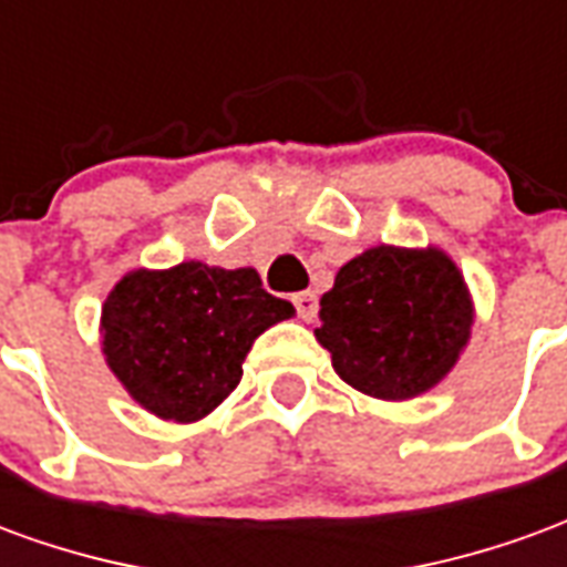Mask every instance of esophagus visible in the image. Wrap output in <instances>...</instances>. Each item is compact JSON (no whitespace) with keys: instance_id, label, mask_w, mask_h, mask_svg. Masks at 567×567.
Here are the masks:
<instances>
[{"instance_id":"34e87169","label":"esophagus","mask_w":567,"mask_h":567,"mask_svg":"<svg viewBox=\"0 0 567 567\" xmlns=\"http://www.w3.org/2000/svg\"><path fill=\"white\" fill-rule=\"evenodd\" d=\"M291 300H295V307H297V312H300V319L309 321L312 316H316V312H319V297L312 295V291H297Z\"/></svg>"}]
</instances>
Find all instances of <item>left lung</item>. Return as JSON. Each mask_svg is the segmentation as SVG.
Returning <instances> with one entry per match:
<instances>
[{
  "label": "left lung",
  "instance_id": "left-lung-1",
  "mask_svg": "<svg viewBox=\"0 0 567 567\" xmlns=\"http://www.w3.org/2000/svg\"><path fill=\"white\" fill-rule=\"evenodd\" d=\"M319 343L352 389L406 401L437 385L471 337V297L443 251L370 248L321 297Z\"/></svg>",
  "mask_w": 567,
  "mask_h": 567
}]
</instances>
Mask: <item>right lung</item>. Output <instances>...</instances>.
<instances>
[{
	"label": "right lung",
	"mask_w": 567,
	"mask_h": 567,
	"mask_svg": "<svg viewBox=\"0 0 567 567\" xmlns=\"http://www.w3.org/2000/svg\"><path fill=\"white\" fill-rule=\"evenodd\" d=\"M291 316L295 307L264 291L255 270L187 260L115 285L103 307V352L145 410L194 422L239 385L260 333Z\"/></svg>",
	"instance_id": "obj_1"
}]
</instances>
